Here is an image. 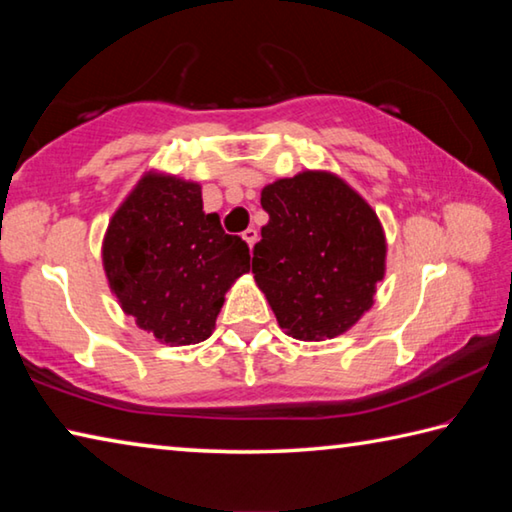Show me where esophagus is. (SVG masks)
Instances as JSON below:
<instances>
[{
  "mask_svg": "<svg viewBox=\"0 0 512 512\" xmlns=\"http://www.w3.org/2000/svg\"><path fill=\"white\" fill-rule=\"evenodd\" d=\"M241 237H244L246 244H248L250 248H253L255 241H257V230H255V228H248V230L241 232Z\"/></svg>",
  "mask_w": 512,
  "mask_h": 512,
  "instance_id": "obj_1",
  "label": "esophagus"
}]
</instances>
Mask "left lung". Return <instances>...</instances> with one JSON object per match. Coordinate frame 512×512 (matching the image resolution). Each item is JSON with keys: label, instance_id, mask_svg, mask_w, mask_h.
Wrapping results in <instances>:
<instances>
[{"label": "left lung", "instance_id": "1", "mask_svg": "<svg viewBox=\"0 0 512 512\" xmlns=\"http://www.w3.org/2000/svg\"><path fill=\"white\" fill-rule=\"evenodd\" d=\"M268 223L253 273L277 323L300 341L343 334L368 311L384 277L377 214L332 173L305 171L264 187Z\"/></svg>", "mask_w": 512, "mask_h": 512}]
</instances>
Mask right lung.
I'll use <instances>...</instances> for the list:
<instances>
[{"label": "right lung", "instance_id": "obj_1", "mask_svg": "<svg viewBox=\"0 0 512 512\" xmlns=\"http://www.w3.org/2000/svg\"><path fill=\"white\" fill-rule=\"evenodd\" d=\"M103 266L121 309L169 345L212 334L225 291L250 271V248L203 212L201 187L146 176L108 225Z\"/></svg>", "mask_w": 512, "mask_h": 512}]
</instances>
